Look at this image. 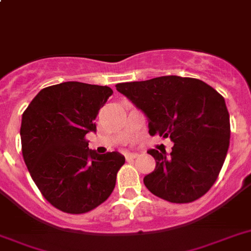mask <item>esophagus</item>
Returning <instances> with one entry per match:
<instances>
[{
    "label": "esophagus",
    "mask_w": 251,
    "mask_h": 251,
    "mask_svg": "<svg viewBox=\"0 0 251 251\" xmlns=\"http://www.w3.org/2000/svg\"><path fill=\"white\" fill-rule=\"evenodd\" d=\"M138 155V153H127V154H126V158H127V159H135Z\"/></svg>",
    "instance_id": "esophagus-1"
}]
</instances>
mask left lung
<instances>
[{"label":"left lung","mask_w":251,"mask_h":251,"mask_svg":"<svg viewBox=\"0 0 251 251\" xmlns=\"http://www.w3.org/2000/svg\"><path fill=\"white\" fill-rule=\"evenodd\" d=\"M117 92L148 119L149 134L174 143L172 151L149 149L154 171L144 177L151 194L171 203H191L216 182L229 147L225 98L199 79L176 75L120 83Z\"/></svg>","instance_id":"8db88e82"}]
</instances>
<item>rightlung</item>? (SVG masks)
<instances>
[{
  "instance_id": "1",
  "label": "right lung",
  "mask_w": 251,
  "mask_h": 251,
  "mask_svg": "<svg viewBox=\"0 0 251 251\" xmlns=\"http://www.w3.org/2000/svg\"><path fill=\"white\" fill-rule=\"evenodd\" d=\"M112 93L109 86L66 81L42 89L23 113L25 165L43 197L62 212L86 213L115 189L125 157L98 154L85 140L96 132L94 120Z\"/></svg>"
}]
</instances>
